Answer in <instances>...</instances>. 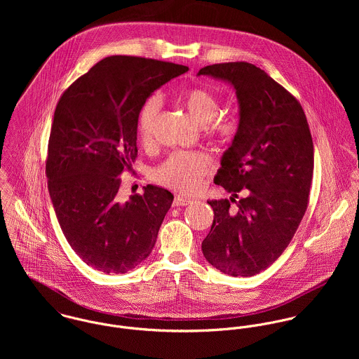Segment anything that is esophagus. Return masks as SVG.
Masks as SVG:
<instances>
[{
  "label": "esophagus",
  "instance_id": "1",
  "mask_svg": "<svg viewBox=\"0 0 359 359\" xmlns=\"http://www.w3.org/2000/svg\"><path fill=\"white\" fill-rule=\"evenodd\" d=\"M194 201L189 199V198H184V196H175L174 198V202L172 205H177V207H182V205H191Z\"/></svg>",
  "mask_w": 359,
  "mask_h": 359
}]
</instances>
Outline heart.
<instances>
[{
    "mask_svg": "<svg viewBox=\"0 0 359 359\" xmlns=\"http://www.w3.org/2000/svg\"><path fill=\"white\" fill-rule=\"evenodd\" d=\"M181 100L192 118L205 127L208 137L221 147L231 145L239 134V121L233 116L219 117V103L203 87H191L181 94ZM160 98L148 97L137 114V133L142 145H151L158 111ZM211 170L207 154L201 152H175L170 154L152 172L154 180L170 189L191 194L196 191Z\"/></svg>",
    "mask_w": 359,
    "mask_h": 359,
    "instance_id": "1",
    "label": "heart"
}]
</instances>
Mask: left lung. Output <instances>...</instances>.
<instances>
[{
	"label": "left lung",
	"mask_w": 359,
	"mask_h": 359,
	"mask_svg": "<svg viewBox=\"0 0 359 359\" xmlns=\"http://www.w3.org/2000/svg\"><path fill=\"white\" fill-rule=\"evenodd\" d=\"M198 74L231 83L241 107L239 134L214 178L232 198L207 202L214 221L202 250L221 272L253 276L285 252L306 214L313 172L307 117L300 102L253 63H215Z\"/></svg>",
	"instance_id": "8db88e82"
}]
</instances>
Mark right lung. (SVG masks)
Masks as SVG:
<instances>
[{"instance_id": "right-lung-1", "label": "right lung", "mask_w": 359, "mask_h": 359, "mask_svg": "<svg viewBox=\"0 0 359 359\" xmlns=\"http://www.w3.org/2000/svg\"><path fill=\"white\" fill-rule=\"evenodd\" d=\"M188 66L113 55L94 65L59 98L46 174L57 222L72 249L103 273H126L151 255L172 203L147 185L120 201L118 175L131 170L142 102Z\"/></svg>"}]
</instances>
